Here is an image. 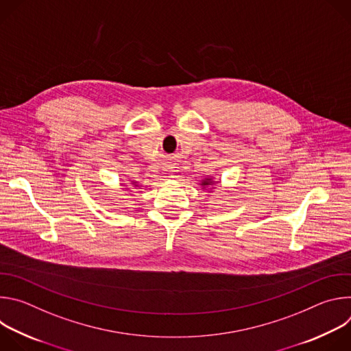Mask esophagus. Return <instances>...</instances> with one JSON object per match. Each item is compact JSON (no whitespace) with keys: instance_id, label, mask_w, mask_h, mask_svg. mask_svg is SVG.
Listing matches in <instances>:
<instances>
[{"instance_id":"1","label":"esophagus","mask_w":351,"mask_h":351,"mask_svg":"<svg viewBox=\"0 0 351 351\" xmlns=\"http://www.w3.org/2000/svg\"><path fill=\"white\" fill-rule=\"evenodd\" d=\"M173 168H175V167H172V165H167V171H169V172L173 171Z\"/></svg>"}]
</instances>
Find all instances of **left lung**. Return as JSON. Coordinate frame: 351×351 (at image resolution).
I'll return each instance as SVG.
<instances>
[{
    "mask_svg": "<svg viewBox=\"0 0 351 351\" xmlns=\"http://www.w3.org/2000/svg\"><path fill=\"white\" fill-rule=\"evenodd\" d=\"M210 182H211V180H210V179H207L206 182H203V186H207V184H210Z\"/></svg>",
    "mask_w": 351,
    "mask_h": 351,
    "instance_id": "1",
    "label": "left lung"
}]
</instances>
